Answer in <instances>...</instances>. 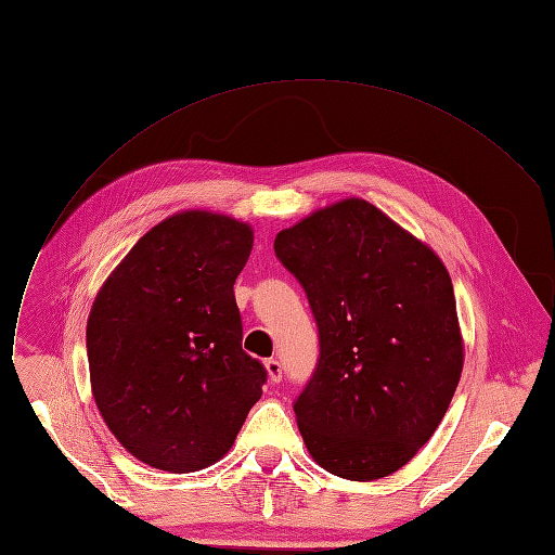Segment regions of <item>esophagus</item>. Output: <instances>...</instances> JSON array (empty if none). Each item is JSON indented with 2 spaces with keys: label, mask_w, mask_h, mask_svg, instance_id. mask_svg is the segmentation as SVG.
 <instances>
[{
  "label": "esophagus",
  "mask_w": 555,
  "mask_h": 555,
  "mask_svg": "<svg viewBox=\"0 0 555 555\" xmlns=\"http://www.w3.org/2000/svg\"><path fill=\"white\" fill-rule=\"evenodd\" d=\"M264 370H267V376L271 383L282 380V363L278 361V358H269V361H264Z\"/></svg>",
  "instance_id": "obj_1"
}]
</instances>
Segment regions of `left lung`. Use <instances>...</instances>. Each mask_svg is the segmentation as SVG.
Here are the masks:
<instances>
[{"label": "left lung", "instance_id": "obj_1", "mask_svg": "<svg viewBox=\"0 0 555 555\" xmlns=\"http://www.w3.org/2000/svg\"><path fill=\"white\" fill-rule=\"evenodd\" d=\"M318 322V367L296 418L315 464L351 481L403 468L441 423L464 338L439 255L365 199L324 206L275 237Z\"/></svg>", "mask_w": 555, "mask_h": 555}]
</instances>
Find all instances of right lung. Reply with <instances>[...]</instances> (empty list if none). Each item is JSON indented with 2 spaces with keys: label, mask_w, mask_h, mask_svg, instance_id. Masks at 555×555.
I'll use <instances>...</instances> for the list:
<instances>
[{
  "label": "right lung",
  "mask_w": 555,
  "mask_h": 555,
  "mask_svg": "<svg viewBox=\"0 0 555 555\" xmlns=\"http://www.w3.org/2000/svg\"><path fill=\"white\" fill-rule=\"evenodd\" d=\"M253 225L181 210L156 223L103 282L87 320L91 395L139 462L194 473L233 448L267 372L242 349L233 284Z\"/></svg>",
  "instance_id": "right-lung-1"
}]
</instances>
